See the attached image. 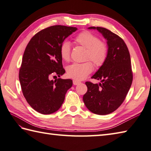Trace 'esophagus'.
I'll return each instance as SVG.
<instances>
[{
  "instance_id": "esophagus-1",
  "label": "esophagus",
  "mask_w": 151,
  "mask_h": 151,
  "mask_svg": "<svg viewBox=\"0 0 151 151\" xmlns=\"http://www.w3.org/2000/svg\"><path fill=\"white\" fill-rule=\"evenodd\" d=\"M79 84H81V82H79L78 81H75V80H74V81H73V84L74 85L76 86V85H78Z\"/></svg>"
}]
</instances>
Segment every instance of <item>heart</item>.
<instances>
[{
    "label": "heart",
    "instance_id": "1",
    "mask_svg": "<svg viewBox=\"0 0 151 151\" xmlns=\"http://www.w3.org/2000/svg\"><path fill=\"white\" fill-rule=\"evenodd\" d=\"M75 41L86 49V59L89 60L96 66H101L104 63L108 56V47L104 42L88 31L82 32L75 37ZM61 58L68 61L70 54V45L68 41H63L60 48ZM93 67L91 62L74 63L67 67L68 77L75 81H82L90 74Z\"/></svg>",
    "mask_w": 151,
    "mask_h": 151
}]
</instances>
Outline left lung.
I'll use <instances>...</instances> for the list:
<instances>
[{
	"mask_svg": "<svg viewBox=\"0 0 151 151\" xmlns=\"http://www.w3.org/2000/svg\"><path fill=\"white\" fill-rule=\"evenodd\" d=\"M97 30L107 41L108 56L104 63L91 76L101 83L86 82L88 91L83 96L86 106L92 113L107 115L123 103L132 85L133 75L129 49L124 41L106 28L89 27Z\"/></svg>",
	"mask_w": 151,
	"mask_h": 151,
	"instance_id": "1",
	"label": "left lung"
}]
</instances>
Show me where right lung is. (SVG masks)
<instances>
[{"mask_svg": "<svg viewBox=\"0 0 151 151\" xmlns=\"http://www.w3.org/2000/svg\"><path fill=\"white\" fill-rule=\"evenodd\" d=\"M77 28L55 25L41 30L32 37L25 49L19 70L22 91L34 110L42 114H51L62 105L70 79L50 80L58 77L65 70L60 53L61 45Z\"/></svg>", "mask_w": 151, "mask_h": 151, "instance_id": "obj_1", "label": "right lung"}]
</instances>
